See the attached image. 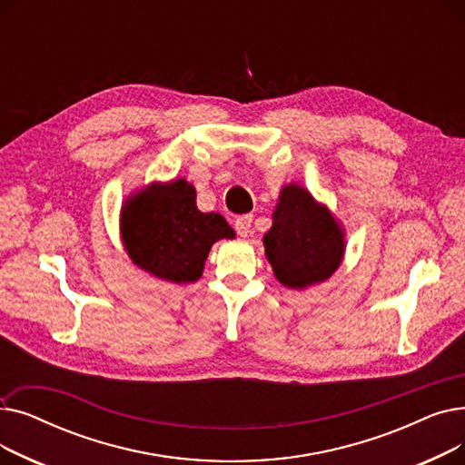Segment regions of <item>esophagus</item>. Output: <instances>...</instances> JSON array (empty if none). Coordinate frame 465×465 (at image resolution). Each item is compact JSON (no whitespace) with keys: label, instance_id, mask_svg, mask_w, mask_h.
I'll list each match as a JSON object with an SVG mask.
<instances>
[{"label":"esophagus","instance_id":"34e87169","mask_svg":"<svg viewBox=\"0 0 465 465\" xmlns=\"http://www.w3.org/2000/svg\"><path fill=\"white\" fill-rule=\"evenodd\" d=\"M251 228H252V214H242L235 220V232L241 237H247L251 233Z\"/></svg>","mask_w":465,"mask_h":465}]
</instances>
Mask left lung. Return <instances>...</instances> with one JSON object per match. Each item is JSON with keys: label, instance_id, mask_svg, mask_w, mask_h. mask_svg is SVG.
Returning <instances> with one entry per match:
<instances>
[{"label": "left lung", "instance_id": "left-lung-1", "mask_svg": "<svg viewBox=\"0 0 465 465\" xmlns=\"http://www.w3.org/2000/svg\"><path fill=\"white\" fill-rule=\"evenodd\" d=\"M263 247L277 281L303 290L335 273L345 254V232L309 190L290 183L281 190Z\"/></svg>", "mask_w": 465, "mask_h": 465}]
</instances>
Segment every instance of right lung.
<instances>
[{
	"label": "right lung",
	"instance_id": "add662e5",
	"mask_svg": "<svg viewBox=\"0 0 465 465\" xmlns=\"http://www.w3.org/2000/svg\"><path fill=\"white\" fill-rule=\"evenodd\" d=\"M122 242L143 272L169 282H193L211 247L235 232L218 213H202L184 179L153 183L132 193L120 211Z\"/></svg>",
	"mask_w": 465,
	"mask_h": 465
}]
</instances>
